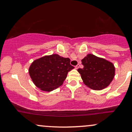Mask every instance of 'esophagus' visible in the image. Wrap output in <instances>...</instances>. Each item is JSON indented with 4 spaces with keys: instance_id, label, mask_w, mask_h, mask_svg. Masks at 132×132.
<instances>
[{
    "instance_id": "34e87169",
    "label": "esophagus",
    "mask_w": 132,
    "mask_h": 132,
    "mask_svg": "<svg viewBox=\"0 0 132 132\" xmlns=\"http://www.w3.org/2000/svg\"><path fill=\"white\" fill-rule=\"evenodd\" d=\"M79 67H80V64H77L76 66V69H78V68H79Z\"/></svg>"
}]
</instances>
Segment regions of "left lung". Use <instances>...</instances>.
<instances>
[{"mask_svg": "<svg viewBox=\"0 0 132 132\" xmlns=\"http://www.w3.org/2000/svg\"><path fill=\"white\" fill-rule=\"evenodd\" d=\"M83 68L78 69L83 83L94 90L107 87L114 77L115 68L112 63L93 54H88L83 60Z\"/></svg>", "mask_w": 132, "mask_h": 132, "instance_id": "1", "label": "left lung"}]
</instances>
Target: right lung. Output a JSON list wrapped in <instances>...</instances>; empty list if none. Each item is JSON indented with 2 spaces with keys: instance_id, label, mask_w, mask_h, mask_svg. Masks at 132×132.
Returning a JSON list of instances; mask_svg holds the SVG:
<instances>
[{
  "instance_id": "add662e5",
  "label": "right lung",
  "mask_w": 132,
  "mask_h": 132,
  "mask_svg": "<svg viewBox=\"0 0 132 132\" xmlns=\"http://www.w3.org/2000/svg\"><path fill=\"white\" fill-rule=\"evenodd\" d=\"M74 67L70 59L57 54L36 60L29 68V74L34 84L44 91H51L63 84L68 72Z\"/></svg>"
}]
</instances>
